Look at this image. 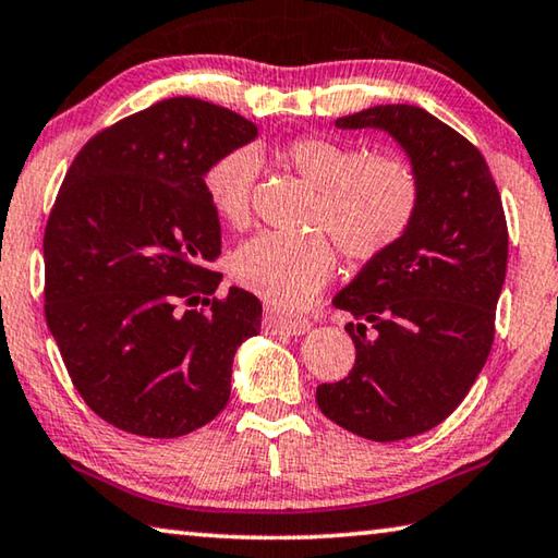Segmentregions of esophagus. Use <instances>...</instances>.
I'll list each match as a JSON object with an SVG mask.
<instances>
[{
  "label": "esophagus",
  "instance_id": "obj_1",
  "mask_svg": "<svg viewBox=\"0 0 558 558\" xmlns=\"http://www.w3.org/2000/svg\"><path fill=\"white\" fill-rule=\"evenodd\" d=\"M264 326L274 330V333L304 336L311 328V320L301 318V316H279L277 311H267V316H264Z\"/></svg>",
  "mask_w": 558,
  "mask_h": 558
}]
</instances>
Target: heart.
<instances>
[{
  "label": "heart",
  "instance_id": "1",
  "mask_svg": "<svg viewBox=\"0 0 558 558\" xmlns=\"http://www.w3.org/2000/svg\"><path fill=\"white\" fill-rule=\"evenodd\" d=\"M291 169L316 189L311 228L325 232H264L234 250V281L274 306H301L333 277L338 252L350 262L383 257L412 230L422 205V175L402 154H367L353 142L306 134L281 149ZM259 159L234 149L215 159L203 175L210 208L230 228L252 218Z\"/></svg>",
  "mask_w": 558,
  "mask_h": 558
}]
</instances>
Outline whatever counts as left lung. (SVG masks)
<instances>
[{
  "label": "left lung",
  "instance_id": "8db88e82",
  "mask_svg": "<svg viewBox=\"0 0 558 558\" xmlns=\"http://www.w3.org/2000/svg\"><path fill=\"white\" fill-rule=\"evenodd\" d=\"M336 126L389 132L422 175L412 230L333 299L360 320L345 326L355 365L316 389L330 422L399 441L441 424L490 355L507 269L502 198L483 154L422 107L377 105Z\"/></svg>",
  "mask_w": 558,
  "mask_h": 558
}]
</instances>
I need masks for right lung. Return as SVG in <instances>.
Returning <instances> with one entry per match:
<instances>
[{
	"label": "right lung",
	"instance_id": "obj_1",
	"mask_svg": "<svg viewBox=\"0 0 558 558\" xmlns=\"http://www.w3.org/2000/svg\"><path fill=\"white\" fill-rule=\"evenodd\" d=\"M257 126L228 107L171 97L87 142L44 234L46 324L77 395L146 438L191 434L230 399L232 357L262 304L222 274L220 220L203 175Z\"/></svg>",
	"mask_w": 558,
	"mask_h": 558
}]
</instances>
